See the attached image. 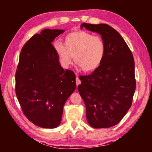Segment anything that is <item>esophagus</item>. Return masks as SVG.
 Segmentation results:
<instances>
[{
  "label": "esophagus",
  "instance_id": "esophagus-1",
  "mask_svg": "<svg viewBox=\"0 0 152 152\" xmlns=\"http://www.w3.org/2000/svg\"><path fill=\"white\" fill-rule=\"evenodd\" d=\"M76 85H77V86H78L79 84H81V81L80 80V79H79V78L78 76L76 77Z\"/></svg>",
  "mask_w": 152,
  "mask_h": 152
}]
</instances>
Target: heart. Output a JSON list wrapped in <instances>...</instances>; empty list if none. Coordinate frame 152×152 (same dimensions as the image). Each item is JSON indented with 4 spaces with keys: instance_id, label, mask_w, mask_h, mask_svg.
<instances>
[{
    "instance_id": "heart-1",
    "label": "heart",
    "mask_w": 152,
    "mask_h": 152,
    "mask_svg": "<svg viewBox=\"0 0 152 152\" xmlns=\"http://www.w3.org/2000/svg\"><path fill=\"white\" fill-rule=\"evenodd\" d=\"M54 49L62 65L67 68L74 61L86 72L97 69L105 55L106 46L103 39L85 31H76L65 37V44L54 43Z\"/></svg>"
}]
</instances>
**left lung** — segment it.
I'll return each mask as SVG.
<instances>
[{"label":"left lung","mask_w":152,"mask_h":152,"mask_svg":"<svg viewBox=\"0 0 152 152\" xmlns=\"http://www.w3.org/2000/svg\"><path fill=\"white\" fill-rule=\"evenodd\" d=\"M83 27L101 35L106 51L99 68L79 77L78 90L88 124L97 129L110 127L121 121L132 106L136 87L134 59L121 35L109 25L84 23Z\"/></svg>","instance_id":"obj_1"}]
</instances>
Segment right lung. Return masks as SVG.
Here are the masks:
<instances>
[{
    "label": "right lung",
    "mask_w": 152,
    "mask_h": 152,
    "mask_svg": "<svg viewBox=\"0 0 152 152\" xmlns=\"http://www.w3.org/2000/svg\"><path fill=\"white\" fill-rule=\"evenodd\" d=\"M64 30L46 29L35 34L20 51L15 92L23 113L38 127L60 124L64 105L75 91L73 71L64 70L51 42Z\"/></svg>",
    "instance_id": "obj_1"
}]
</instances>
